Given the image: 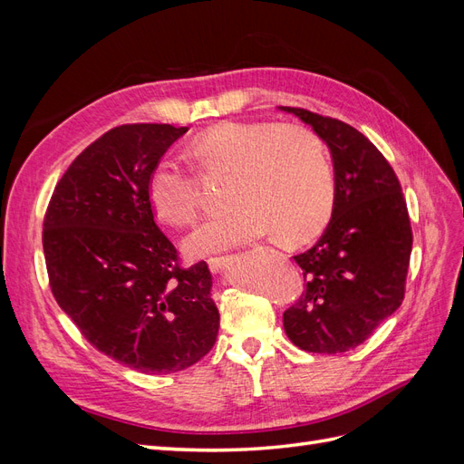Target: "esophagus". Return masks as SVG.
Instances as JSON below:
<instances>
[{
    "label": "esophagus",
    "instance_id": "34e87169",
    "mask_svg": "<svg viewBox=\"0 0 464 464\" xmlns=\"http://www.w3.org/2000/svg\"><path fill=\"white\" fill-rule=\"evenodd\" d=\"M228 263L227 257H210L208 259V269L213 273H220L224 269V265Z\"/></svg>",
    "mask_w": 464,
    "mask_h": 464
}]
</instances>
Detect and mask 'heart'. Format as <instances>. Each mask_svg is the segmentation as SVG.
Listing matches in <instances>:
<instances>
[{
  "label": "heart",
  "mask_w": 464,
  "mask_h": 464,
  "mask_svg": "<svg viewBox=\"0 0 464 464\" xmlns=\"http://www.w3.org/2000/svg\"><path fill=\"white\" fill-rule=\"evenodd\" d=\"M205 172L230 174L228 213L203 222L184 244L193 257L218 254L275 232L280 242H305L329 222L334 172L317 135L302 125L220 121L189 143ZM147 199L162 222L186 228L198 218L199 186L186 166L162 159L147 181Z\"/></svg>",
  "instance_id": "obj_1"
}]
</instances>
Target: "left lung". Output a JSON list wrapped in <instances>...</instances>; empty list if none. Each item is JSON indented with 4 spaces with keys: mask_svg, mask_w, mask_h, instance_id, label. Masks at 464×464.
<instances>
[{
    "mask_svg": "<svg viewBox=\"0 0 464 464\" xmlns=\"http://www.w3.org/2000/svg\"><path fill=\"white\" fill-rule=\"evenodd\" d=\"M280 110L312 125L334 168L327 228L312 249L294 256L305 285L283 315L285 331L305 353H348L404 300L412 251L409 208L395 170L366 135L310 110Z\"/></svg>",
    "mask_w": 464,
    "mask_h": 464,
    "instance_id": "1",
    "label": "left lung"
}]
</instances>
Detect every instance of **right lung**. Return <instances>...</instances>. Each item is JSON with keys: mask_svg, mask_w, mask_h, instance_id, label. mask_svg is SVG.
<instances>
[{"mask_svg": "<svg viewBox=\"0 0 464 464\" xmlns=\"http://www.w3.org/2000/svg\"><path fill=\"white\" fill-rule=\"evenodd\" d=\"M186 131L128 123L98 137L58 181L42 230L55 302L96 350L150 375L193 366L218 334L207 263L181 266L147 199L152 168Z\"/></svg>", "mask_w": 464, "mask_h": 464, "instance_id": "obj_1", "label": "right lung"}]
</instances>
